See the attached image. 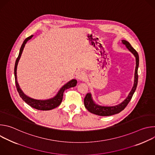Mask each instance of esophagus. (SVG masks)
<instances>
[{
  "label": "esophagus",
  "mask_w": 155,
  "mask_h": 155,
  "mask_svg": "<svg viewBox=\"0 0 155 155\" xmlns=\"http://www.w3.org/2000/svg\"><path fill=\"white\" fill-rule=\"evenodd\" d=\"M86 74L85 72H84L82 70H79L76 74V78L78 80H83L86 78Z\"/></svg>",
  "instance_id": "esophagus-1"
}]
</instances>
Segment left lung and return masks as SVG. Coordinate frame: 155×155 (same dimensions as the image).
<instances>
[{
  "label": "left lung",
  "instance_id": "8db88e82",
  "mask_svg": "<svg viewBox=\"0 0 155 155\" xmlns=\"http://www.w3.org/2000/svg\"><path fill=\"white\" fill-rule=\"evenodd\" d=\"M121 41H122V43H123L124 45H126V48L134 55L136 58V65L135 74H134V83L133 87H132L129 95L124 99V101H123L121 104L117 105L112 106V107L101 106L95 104V102L93 100L91 93H87L84 99V107L88 111L93 114L99 115V116H110V115H113L120 113L127 106V105L130 101L132 96H133L136 90V87L137 86V82H138V72L137 71H138L139 64V54L136 51V50L133 48V47L130 45V44L127 41L123 40H121Z\"/></svg>",
  "mask_w": 155,
  "mask_h": 155
}]
</instances>
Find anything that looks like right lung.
Instances as JSON below:
<instances>
[{
	"instance_id": "obj_1",
	"label": "right lung",
	"mask_w": 155,
	"mask_h": 155,
	"mask_svg": "<svg viewBox=\"0 0 155 155\" xmlns=\"http://www.w3.org/2000/svg\"><path fill=\"white\" fill-rule=\"evenodd\" d=\"M33 37V35H31L29 37H28V38H26L25 41H23V44L21 47L20 50H19V55L16 60L15 62V70H14V73H15V83H16V89L17 91L20 96V97L22 98L26 104H28V105H29L31 107H32L34 108L37 109V110H52L56 107H57L58 106H59L62 100V97H63V94H64V92L65 90L69 89L70 87H74L77 85V81L75 79H73L71 81H69L68 83H67L66 84H65L61 89L59 90V91H58V93L56 94V95L53 97V98L49 99H46V100H37V99H34L32 98H31L29 97H28V96H26L23 92V91L21 90V89L19 87V85L17 81V75H16V71H17V66H18V62L19 61V59L21 58V54L23 53V51L24 50V48L25 47L26 43H27V41L28 40H29L32 37Z\"/></svg>"
}]
</instances>
